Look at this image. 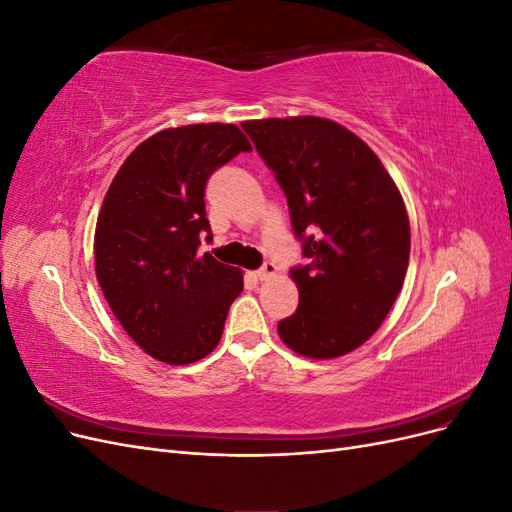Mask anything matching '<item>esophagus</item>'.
<instances>
[{
  "mask_svg": "<svg viewBox=\"0 0 512 512\" xmlns=\"http://www.w3.org/2000/svg\"><path fill=\"white\" fill-rule=\"evenodd\" d=\"M277 273V265L275 262H271V260H267L265 265H262L258 271H256V277L260 282H265V280H271V277Z\"/></svg>",
  "mask_w": 512,
  "mask_h": 512,
  "instance_id": "1",
  "label": "esophagus"
}]
</instances>
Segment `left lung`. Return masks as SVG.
I'll return each mask as SVG.
<instances>
[{
  "label": "left lung",
  "instance_id": "obj_1",
  "mask_svg": "<svg viewBox=\"0 0 512 512\" xmlns=\"http://www.w3.org/2000/svg\"><path fill=\"white\" fill-rule=\"evenodd\" d=\"M286 194L307 265L290 269L299 307L282 342L333 359L378 331L404 286L410 222L397 185L359 136L320 117L241 123Z\"/></svg>",
  "mask_w": 512,
  "mask_h": 512
}]
</instances>
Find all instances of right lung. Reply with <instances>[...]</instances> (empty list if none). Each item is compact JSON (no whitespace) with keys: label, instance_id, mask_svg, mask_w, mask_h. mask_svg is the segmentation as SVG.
Wrapping results in <instances>:
<instances>
[{"label":"right lung","instance_id":"obj_1","mask_svg":"<svg viewBox=\"0 0 512 512\" xmlns=\"http://www.w3.org/2000/svg\"><path fill=\"white\" fill-rule=\"evenodd\" d=\"M252 151L232 123L162 130L138 145L108 188L96 224V275L121 327L153 359L188 365L218 346L239 269L198 254L211 239L209 177Z\"/></svg>","mask_w":512,"mask_h":512}]
</instances>
